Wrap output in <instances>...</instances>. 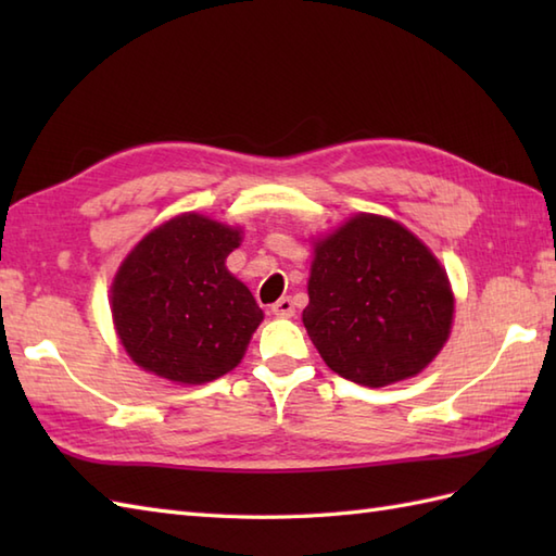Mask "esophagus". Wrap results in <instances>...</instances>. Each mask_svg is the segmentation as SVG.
I'll return each instance as SVG.
<instances>
[{
    "label": "esophagus",
    "instance_id": "34e87169",
    "mask_svg": "<svg viewBox=\"0 0 556 556\" xmlns=\"http://www.w3.org/2000/svg\"><path fill=\"white\" fill-rule=\"evenodd\" d=\"M293 311H296V305H293V301L289 296H281L275 305H271V313L279 317H291Z\"/></svg>",
    "mask_w": 556,
    "mask_h": 556
}]
</instances>
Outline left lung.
Masks as SVG:
<instances>
[{
  "mask_svg": "<svg viewBox=\"0 0 556 556\" xmlns=\"http://www.w3.org/2000/svg\"><path fill=\"white\" fill-rule=\"evenodd\" d=\"M303 311L337 375L384 387L418 375L448 337L454 296L437 257L399 222L356 215L315 243Z\"/></svg>",
  "mask_w": 556,
  "mask_h": 556,
  "instance_id": "1",
  "label": "left lung"
}]
</instances>
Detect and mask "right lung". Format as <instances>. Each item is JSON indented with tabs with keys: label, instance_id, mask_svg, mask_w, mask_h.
Masks as SVG:
<instances>
[{
	"label": "right lung",
	"instance_id": "right-lung-1",
	"mask_svg": "<svg viewBox=\"0 0 556 556\" xmlns=\"http://www.w3.org/2000/svg\"><path fill=\"white\" fill-rule=\"evenodd\" d=\"M239 241V229L191 212L128 253L112 285V315L140 368L203 384L239 365L263 320L253 293L224 267Z\"/></svg>",
	"mask_w": 556,
	"mask_h": 556
}]
</instances>
